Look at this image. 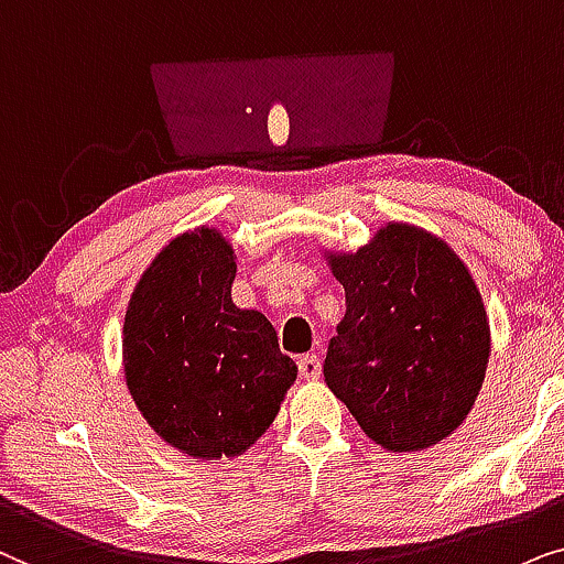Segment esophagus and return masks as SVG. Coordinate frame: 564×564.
Returning a JSON list of instances; mask_svg holds the SVG:
<instances>
[{"label": "esophagus", "instance_id": "1", "mask_svg": "<svg viewBox=\"0 0 564 564\" xmlns=\"http://www.w3.org/2000/svg\"><path fill=\"white\" fill-rule=\"evenodd\" d=\"M322 373V360L319 356H302L299 358V377L306 381H317Z\"/></svg>", "mask_w": 564, "mask_h": 564}]
</instances>
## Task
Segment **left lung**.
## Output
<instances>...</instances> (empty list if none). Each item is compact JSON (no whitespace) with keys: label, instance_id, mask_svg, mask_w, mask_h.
I'll list each match as a JSON object with an SVG mask.
<instances>
[{"label":"left lung","instance_id":"8db88e82","mask_svg":"<svg viewBox=\"0 0 564 564\" xmlns=\"http://www.w3.org/2000/svg\"><path fill=\"white\" fill-rule=\"evenodd\" d=\"M345 289L325 381L373 444L423 452L467 420L490 360V319L438 235L387 221L356 252L322 250Z\"/></svg>","mask_w":564,"mask_h":564}]
</instances>
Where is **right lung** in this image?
Masks as SVG:
<instances>
[{
    "label": "right lung",
    "instance_id": "add662e5",
    "mask_svg": "<svg viewBox=\"0 0 564 564\" xmlns=\"http://www.w3.org/2000/svg\"><path fill=\"white\" fill-rule=\"evenodd\" d=\"M235 260L216 227L183 231L149 262L126 306L131 400L164 444L198 462L242 456L296 381L265 314L231 302Z\"/></svg>",
    "mask_w": 564,
    "mask_h": 564
}]
</instances>
